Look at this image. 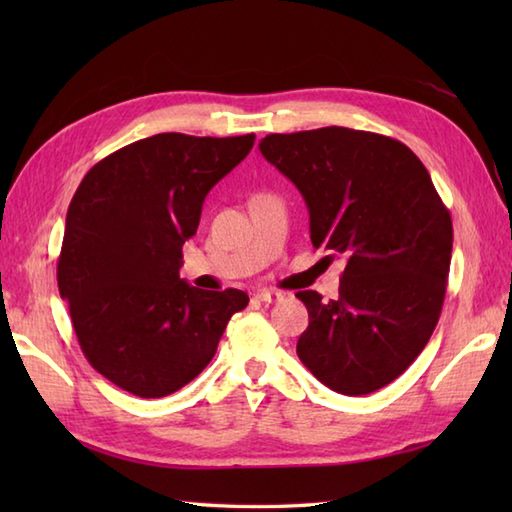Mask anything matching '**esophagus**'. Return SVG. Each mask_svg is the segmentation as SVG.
I'll list each match as a JSON object with an SVG mask.
<instances>
[{
	"instance_id": "obj_1",
	"label": "esophagus",
	"mask_w": 512,
	"mask_h": 512,
	"mask_svg": "<svg viewBox=\"0 0 512 512\" xmlns=\"http://www.w3.org/2000/svg\"><path fill=\"white\" fill-rule=\"evenodd\" d=\"M255 297L259 299V301H264V303H273V301H279L281 297H284V295H281V292H275V290H257L255 292Z\"/></svg>"
}]
</instances>
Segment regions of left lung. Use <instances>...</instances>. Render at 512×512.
Returning <instances> with one entry per match:
<instances>
[{
    "label": "left lung",
    "mask_w": 512,
    "mask_h": 512,
    "mask_svg": "<svg viewBox=\"0 0 512 512\" xmlns=\"http://www.w3.org/2000/svg\"><path fill=\"white\" fill-rule=\"evenodd\" d=\"M259 151L295 182L310 239L347 266L339 299L301 290V363L325 387L363 396L416 361L436 330L451 266V213L400 140L347 127L268 134Z\"/></svg>",
    "instance_id": "left-lung-1"
}]
</instances>
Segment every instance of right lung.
Masks as SVG:
<instances>
[{"instance_id":"1","label":"right lung","mask_w":512,"mask_h":512,"mask_svg":"<svg viewBox=\"0 0 512 512\" xmlns=\"http://www.w3.org/2000/svg\"><path fill=\"white\" fill-rule=\"evenodd\" d=\"M255 134H156L85 173L65 217L61 299L88 363L129 394L162 398L211 363L242 290L204 292L180 279L213 184L253 149Z\"/></svg>"}]
</instances>
